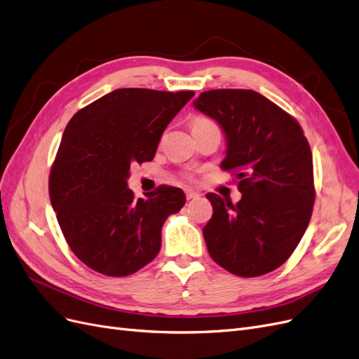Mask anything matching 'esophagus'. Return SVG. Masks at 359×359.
I'll list each match as a JSON object with an SVG mask.
<instances>
[{
	"label": "esophagus",
	"mask_w": 359,
	"mask_h": 359,
	"mask_svg": "<svg viewBox=\"0 0 359 359\" xmlns=\"http://www.w3.org/2000/svg\"><path fill=\"white\" fill-rule=\"evenodd\" d=\"M184 192H187V198H188V200H195V198H198V196H200L198 192H195V191H192V189H187Z\"/></svg>",
	"instance_id": "34e87169"
}]
</instances>
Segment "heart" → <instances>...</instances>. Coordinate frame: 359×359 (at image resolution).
Here are the masks:
<instances>
[{
    "mask_svg": "<svg viewBox=\"0 0 359 359\" xmlns=\"http://www.w3.org/2000/svg\"><path fill=\"white\" fill-rule=\"evenodd\" d=\"M210 125H216V123L207 118H195L191 122V128H192V131H195V130H200V128H204V126H210Z\"/></svg>",
    "mask_w": 359,
    "mask_h": 359,
    "instance_id": "1",
    "label": "heart"
}]
</instances>
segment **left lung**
Masks as SVG:
<instances>
[{"instance_id":"8db88e82","label":"left lung","mask_w":359,"mask_h":359,"mask_svg":"<svg viewBox=\"0 0 359 359\" xmlns=\"http://www.w3.org/2000/svg\"><path fill=\"white\" fill-rule=\"evenodd\" d=\"M194 107L226 137L221 167L238 179L233 204L207 194L213 216L203 229L210 257L240 277L267 274L292 255L315 204L313 158L291 114L250 89L205 90Z\"/></svg>"}]
</instances>
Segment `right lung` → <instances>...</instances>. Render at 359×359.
Returning a JSON list of instances; mask_svg holds the SVG:
<instances>
[{"instance_id":"add662e5","label":"right lung","mask_w":359,"mask_h":359,"mask_svg":"<svg viewBox=\"0 0 359 359\" xmlns=\"http://www.w3.org/2000/svg\"><path fill=\"white\" fill-rule=\"evenodd\" d=\"M194 90L122 88L68 122L49 176L57 224L74 255L104 276H130L161 249V228L187 201L161 184L146 198L128 188L133 163L152 161L161 135Z\"/></svg>"}]
</instances>
